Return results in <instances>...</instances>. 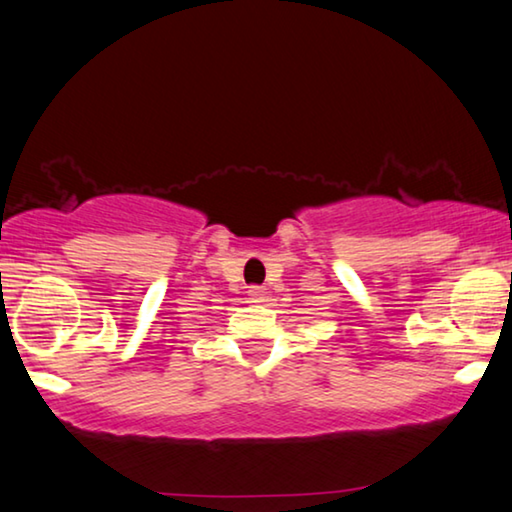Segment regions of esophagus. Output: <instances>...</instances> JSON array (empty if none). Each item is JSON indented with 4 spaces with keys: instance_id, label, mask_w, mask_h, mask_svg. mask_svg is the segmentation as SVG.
<instances>
[{
    "instance_id": "esophagus-1",
    "label": "esophagus",
    "mask_w": 512,
    "mask_h": 512,
    "mask_svg": "<svg viewBox=\"0 0 512 512\" xmlns=\"http://www.w3.org/2000/svg\"><path fill=\"white\" fill-rule=\"evenodd\" d=\"M248 299H250V304H262V301L266 299V290L259 285H253L248 290Z\"/></svg>"
}]
</instances>
